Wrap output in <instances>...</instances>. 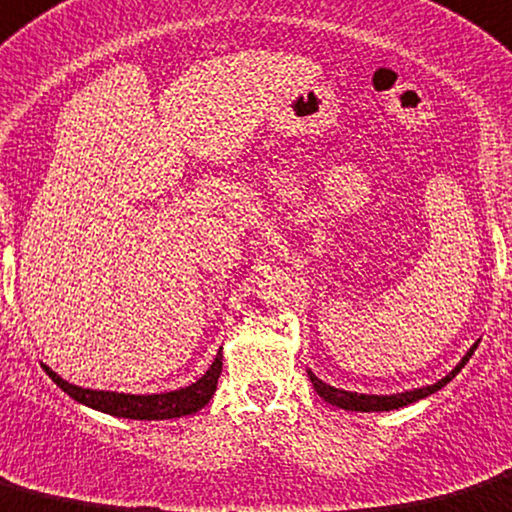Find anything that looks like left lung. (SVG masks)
Masks as SVG:
<instances>
[{"label": "left lung", "instance_id": "left-lung-1", "mask_svg": "<svg viewBox=\"0 0 512 512\" xmlns=\"http://www.w3.org/2000/svg\"><path fill=\"white\" fill-rule=\"evenodd\" d=\"M476 351V346L471 348L469 353L464 355V360H461L459 365H456L454 370H451L446 378H441L439 383L434 385H427V387H417V390H410V392H397V395H358V392H346V390H336V387L326 385L324 380L316 378L314 373L309 370V378H311V385H314V390L319 392V397H324L326 402H331V405L341 407V410H351V412H390V410H397V407H405V405H412V402L422 400V397L432 395V392H437L449 383L451 378H456V373H459L461 368H464L466 363H469V358Z\"/></svg>", "mask_w": 512, "mask_h": 512}]
</instances>
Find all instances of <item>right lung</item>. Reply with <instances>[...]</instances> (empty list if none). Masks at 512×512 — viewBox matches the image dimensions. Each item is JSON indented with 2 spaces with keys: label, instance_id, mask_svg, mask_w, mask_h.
Here are the masks:
<instances>
[{
  "label": "right lung",
  "instance_id": "right-lung-1",
  "mask_svg": "<svg viewBox=\"0 0 512 512\" xmlns=\"http://www.w3.org/2000/svg\"><path fill=\"white\" fill-rule=\"evenodd\" d=\"M220 351L201 380H196V383L188 387H181V390L161 392V395H125V392L85 390V387L71 385L63 378H58L46 365H43V370L63 392H68L73 400L83 402V405L93 407V410L125 419H174L186 417V414L198 412L201 407L208 405V400H211L215 392V385H218L220 370H223V353Z\"/></svg>",
  "mask_w": 512,
  "mask_h": 512
}]
</instances>
